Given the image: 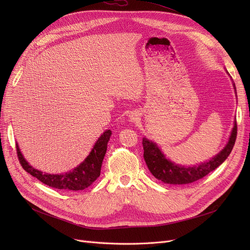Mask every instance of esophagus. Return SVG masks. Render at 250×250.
<instances>
[{
	"label": "esophagus",
	"mask_w": 250,
	"mask_h": 250,
	"mask_svg": "<svg viewBox=\"0 0 250 250\" xmlns=\"http://www.w3.org/2000/svg\"><path fill=\"white\" fill-rule=\"evenodd\" d=\"M139 118H140V116H139V113L137 111H134V112L129 114V121L132 123H135V122L139 121Z\"/></svg>",
	"instance_id": "34e87169"
}]
</instances>
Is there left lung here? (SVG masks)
Listing matches in <instances>:
<instances>
[{"mask_svg": "<svg viewBox=\"0 0 250 250\" xmlns=\"http://www.w3.org/2000/svg\"><path fill=\"white\" fill-rule=\"evenodd\" d=\"M228 73V72H227ZM234 89L235 84H233ZM237 136V125L234 122V126L227 145L212 159L194 166H182L167 159L156 143L143 138L144 159L150 172L157 178L168 185H187L199 180L208 174L224 162L230 155Z\"/></svg>", "mask_w": 250, "mask_h": 250, "instance_id": "8db88e82", "label": "left lung"}]
</instances>
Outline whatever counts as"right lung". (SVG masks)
Listing matches in <instances>:
<instances>
[{"mask_svg": "<svg viewBox=\"0 0 250 250\" xmlns=\"http://www.w3.org/2000/svg\"><path fill=\"white\" fill-rule=\"evenodd\" d=\"M111 136V130L106 129L98 138L93 149L86 157V159L72 171L61 173V174H49L43 173L41 170L33 168L25 160L18 144H16V149L20 164L25 171L36 177L39 181L44 185L62 190H82L90 187L100 175V170L102 161L107 150V143Z\"/></svg>", "mask_w": 250, "mask_h": 250, "instance_id": "add662e5", "label": "right lung"}]
</instances>
